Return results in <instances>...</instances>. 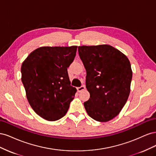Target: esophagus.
<instances>
[{"mask_svg":"<svg viewBox=\"0 0 156 156\" xmlns=\"http://www.w3.org/2000/svg\"><path fill=\"white\" fill-rule=\"evenodd\" d=\"M84 89H85V86H84V85H81V87L77 88V90L78 92H81V91L83 90H84Z\"/></svg>","mask_w":156,"mask_h":156,"instance_id":"esophagus-1","label":"esophagus"}]
</instances>
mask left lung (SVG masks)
I'll return each instance as SVG.
<instances>
[{
  "instance_id": "left-lung-1",
  "label": "left lung",
  "mask_w": 156,
  "mask_h": 156,
  "mask_svg": "<svg viewBox=\"0 0 156 156\" xmlns=\"http://www.w3.org/2000/svg\"><path fill=\"white\" fill-rule=\"evenodd\" d=\"M86 69V87L90 98L84 103L88 115L105 122L119 114L127 100L132 79L127 56L108 45L78 47Z\"/></svg>"
}]
</instances>
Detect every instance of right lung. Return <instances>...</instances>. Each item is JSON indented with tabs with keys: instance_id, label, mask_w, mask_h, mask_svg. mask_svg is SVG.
Masks as SVG:
<instances>
[{
	"instance_id": "add662e5",
	"label": "right lung",
	"mask_w": 156,
	"mask_h": 156,
	"mask_svg": "<svg viewBox=\"0 0 156 156\" xmlns=\"http://www.w3.org/2000/svg\"><path fill=\"white\" fill-rule=\"evenodd\" d=\"M77 46L41 47L27 56L21 66V81L31 107L43 119L62 118L77 90L70 85L68 68Z\"/></svg>"
}]
</instances>
